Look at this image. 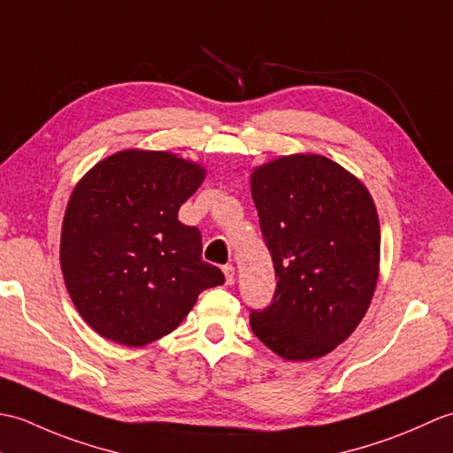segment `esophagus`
I'll return each instance as SVG.
<instances>
[{
	"mask_svg": "<svg viewBox=\"0 0 453 453\" xmlns=\"http://www.w3.org/2000/svg\"><path fill=\"white\" fill-rule=\"evenodd\" d=\"M221 271H224V274H226V284H234V278H235L234 265H226Z\"/></svg>",
	"mask_w": 453,
	"mask_h": 453,
	"instance_id": "esophagus-1",
	"label": "esophagus"
}]
</instances>
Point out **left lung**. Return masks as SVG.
Here are the masks:
<instances>
[{
	"label": "left lung",
	"instance_id": "8db88e82",
	"mask_svg": "<svg viewBox=\"0 0 453 453\" xmlns=\"http://www.w3.org/2000/svg\"><path fill=\"white\" fill-rule=\"evenodd\" d=\"M251 195L273 255V303L255 336L284 360L329 354L368 311L380 274V219L368 188L329 157L296 153L253 169Z\"/></svg>",
	"mask_w": 453,
	"mask_h": 453
}]
</instances>
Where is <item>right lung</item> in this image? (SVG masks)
I'll use <instances>...</instances> for the list:
<instances>
[{
  "label": "right lung",
  "mask_w": 453,
  "mask_h": 453,
  "mask_svg": "<svg viewBox=\"0 0 453 453\" xmlns=\"http://www.w3.org/2000/svg\"><path fill=\"white\" fill-rule=\"evenodd\" d=\"M206 171L169 151L124 150L85 173L67 202L60 265L75 310L103 339L146 346L175 331L198 294L226 282L179 221Z\"/></svg>",
  "instance_id": "1"
}]
</instances>
